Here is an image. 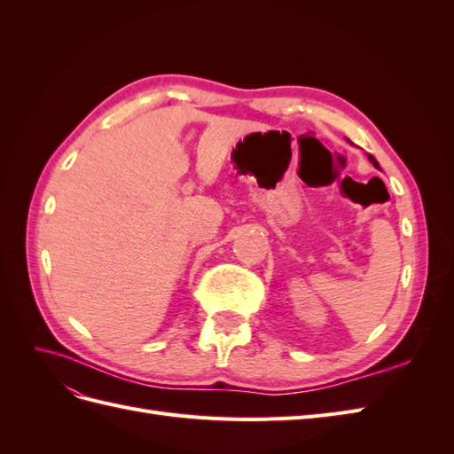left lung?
I'll return each instance as SVG.
<instances>
[{"label": "left lung", "mask_w": 454, "mask_h": 454, "mask_svg": "<svg viewBox=\"0 0 454 454\" xmlns=\"http://www.w3.org/2000/svg\"><path fill=\"white\" fill-rule=\"evenodd\" d=\"M367 159H369L371 162H373V167H377V168H379V162L375 160V157H373V155H367Z\"/></svg>", "instance_id": "8db88e82"}]
</instances>
